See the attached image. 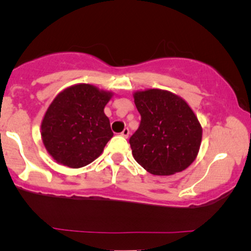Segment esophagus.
I'll return each mask as SVG.
<instances>
[{"label":"esophagus","mask_w":251,"mask_h":251,"mask_svg":"<svg viewBox=\"0 0 251 251\" xmlns=\"http://www.w3.org/2000/svg\"><path fill=\"white\" fill-rule=\"evenodd\" d=\"M129 133H130L129 129H128V128H125V129L122 130V132H121V136H122V137H125V138H128Z\"/></svg>","instance_id":"1"}]
</instances>
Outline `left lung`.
Listing matches in <instances>:
<instances>
[{"label": "left lung", "instance_id": "obj_1", "mask_svg": "<svg viewBox=\"0 0 251 251\" xmlns=\"http://www.w3.org/2000/svg\"><path fill=\"white\" fill-rule=\"evenodd\" d=\"M142 120L129 143L135 160L153 175L168 176L190 167L197 157L202 128L179 96L161 89L133 94Z\"/></svg>", "mask_w": 251, "mask_h": 251}]
</instances>
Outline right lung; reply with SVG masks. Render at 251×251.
Segmentation results:
<instances>
[{
	"instance_id": "add662e5",
	"label": "right lung",
	"mask_w": 251,
	"mask_h": 251,
	"mask_svg": "<svg viewBox=\"0 0 251 251\" xmlns=\"http://www.w3.org/2000/svg\"><path fill=\"white\" fill-rule=\"evenodd\" d=\"M112 96L85 83L72 85L57 95L41 125L43 144L53 160L81 168L100 155L113 137L104 113Z\"/></svg>"
}]
</instances>
